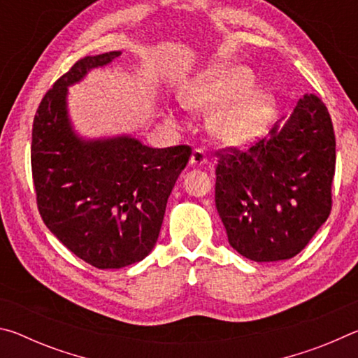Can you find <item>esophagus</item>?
Wrapping results in <instances>:
<instances>
[{
    "label": "esophagus",
    "instance_id": "1",
    "mask_svg": "<svg viewBox=\"0 0 358 358\" xmlns=\"http://www.w3.org/2000/svg\"><path fill=\"white\" fill-rule=\"evenodd\" d=\"M208 162V157L207 155H205V151L202 148H196L192 151L191 155V159H189V164L192 167H201V166H205Z\"/></svg>",
    "mask_w": 358,
    "mask_h": 358
}]
</instances>
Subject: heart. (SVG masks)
Segmentation results:
<instances>
[{
    "label": "heart",
    "mask_w": 358,
    "mask_h": 358,
    "mask_svg": "<svg viewBox=\"0 0 358 358\" xmlns=\"http://www.w3.org/2000/svg\"><path fill=\"white\" fill-rule=\"evenodd\" d=\"M252 74L245 68H217L199 82L185 96V106L199 112H217L211 121V131L217 141L238 145L250 141L260 129L266 115V98L262 94H248L237 99L252 87Z\"/></svg>",
    "instance_id": "obj_1"
}]
</instances>
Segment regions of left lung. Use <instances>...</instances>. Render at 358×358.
<instances>
[{"instance_id":"obj_1","label":"left lung","mask_w":358,"mask_h":358,"mask_svg":"<svg viewBox=\"0 0 358 358\" xmlns=\"http://www.w3.org/2000/svg\"><path fill=\"white\" fill-rule=\"evenodd\" d=\"M335 147L329 110L306 93L268 138L217 151L215 202L230 246L256 262L296 256L330 215Z\"/></svg>"}]
</instances>
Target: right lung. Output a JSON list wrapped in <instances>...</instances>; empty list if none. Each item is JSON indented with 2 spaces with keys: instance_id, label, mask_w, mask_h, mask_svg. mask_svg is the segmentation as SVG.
Wrapping results in <instances>:
<instances>
[{
  "instance_id": "right-lung-1",
  "label": "right lung",
  "mask_w": 358,
  "mask_h": 358,
  "mask_svg": "<svg viewBox=\"0 0 358 358\" xmlns=\"http://www.w3.org/2000/svg\"><path fill=\"white\" fill-rule=\"evenodd\" d=\"M121 52L85 57L44 94L33 121L36 202L48 230L96 268L141 262L153 250L189 145L150 148L132 137L83 141L66 110L68 87Z\"/></svg>"
}]
</instances>
